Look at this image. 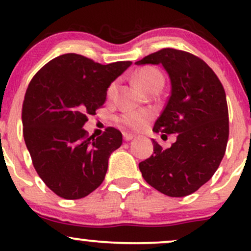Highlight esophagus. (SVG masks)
<instances>
[{
    "instance_id": "esophagus-1",
    "label": "esophagus",
    "mask_w": 251,
    "mask_h": 251,
    "mask_svg": "<svg viewBox=\"0 0 251 251\" xmlns=\"http://www.w3.org/2000/svg\"><path fill=\"white\" fill-rule=\"evenodd\" d=\"M123 137H124V139L126 140V142H129V140L133 139L134 135H133V134H131V133H127V132H124V133H123Z\"/></svg>"
}]
</instances>
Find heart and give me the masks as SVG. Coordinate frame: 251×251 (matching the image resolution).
<instances>
[{
  "mask_svg": "<svg viewBox=\"0 0 251 251\" xmlns=\"http://www.w3.org/2000/svg\"><path fill=\"white\" fill-rule=\"evenodd\" d=\"M135 80L139 83L140 86L146 91H149L150 88H152L157 83H164V77L163 74L160 73L157 68L153 67H144L140 68L139 71H137L135 73ZM117 83L113 82L109 85L107 94L108 97L112 96V93L116 89ZM151 117V114L149 112L145 111H128L123 113L122 116L118 118V122L122 125L127 127L132 131H140V129L145 127L146 123Z\"/></svg>",
  "mask_w": 251,
  "mask_h": 251,
  "instance_id": "b5f03b06",
  "label": "heart"
}]
</instances>
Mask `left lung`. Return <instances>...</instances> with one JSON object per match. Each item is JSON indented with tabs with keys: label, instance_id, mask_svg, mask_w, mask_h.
I'll use <instances>...</instances> for the list:
<instances>
[{
	"label": "left lung",
	"instance_id": "obj_1",
	"mask_svg": "<svg viewBox=\"0 0 251 251\" xmlns=\"http://www.w3.org/2000/svg\"><path fill=\"white\" fill-rule=\"evenodd\" d=\"M146 63H160L171 81V94L153 131L177 134V140L163 150L152 139L153 154L139 163V170L159 192L184 197L214 176L226 153L229 138L226 92L215 72L188 51L164 48L135 65Z\"/></svg>",
	"mask_w": 251,
	"mask_h": 251
}]
</instances>
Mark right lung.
Instances as JSON below:
<instances>
[{
    "label": "right lung",
    "mask_w": 251,
    "mask_h": 251,
    "mask_svg": "<svg viewBox=\"0 0 251 251\" xmlns=\"http://www.w3.org/2000/svg\"><path fill=\"white\" fill-rule=\"evenodd\" d=\"M131 65H101L68 53L46 63L28 85L25 143L37 175L59 197H86L105 179L109 155L123 144L122 132L107 127L93 138L82 127L106 101L109 85Z\"/></svg>",
    "instance_id": "add662e5"
}]
</instances>
